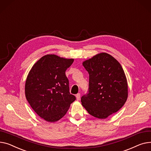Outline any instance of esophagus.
Wrapping results in <instances>:
<instances>
[{"label": "esophagus", "instance_id": "34e87169", "mask_svg": "<svg viewBox=\"0 0 151 151\" xmlns=\"http://www.w3.org/2000/svg\"><path fill=\"white\" fill-rule=\"evenodd\" d=\"M76 99H77V101H78V100H80V97H81V94L80 93H78V94H76Z\"/></svg>", "mask_w": 151, "mask_h": 151}]
</instances>
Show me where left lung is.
<instances>
[{
    "mask_svg": "<svg viewBox=\"0 0 151 151\" xmlns=\"http://www.w3.org/2000/svg\"><path fill=\"white\" fill-rule=\"evenodd\" d=\"M82 65L89 74V91L81 97L82 105L94 117L107 118L119 110L127 99L124 71L116 59L105 52L84 61Z\"/></svg>",
    "mask_w": 151,
    "mask_h": 151,
    "instance_id": "1",
    "label": "left lung"
}]
</instances>
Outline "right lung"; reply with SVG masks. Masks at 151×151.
I'll return each instance as SVG.
<instances>
[{
  "instance_id": "1",
  "label": "right lung",
  "mask_w": 151,
  "mask_h": 151,
  "mask_svg": "<svg viewBox=\"0 0 151 151\" xmlns=\"http://www.w3.org/2000/svg\"><path fill=\"white\" fill-rule=\"evenodd\" d=\"M74 60L54 54L44 55L34 64L27 77L26 99L35 113L47 122L63 118L76 100L69 93L65 74Z\"/></svg>"
}]
</instances>
